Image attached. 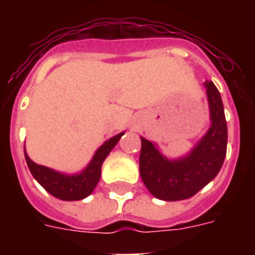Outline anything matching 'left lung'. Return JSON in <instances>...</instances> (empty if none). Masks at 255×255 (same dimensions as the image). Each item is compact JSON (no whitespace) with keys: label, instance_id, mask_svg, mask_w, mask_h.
Here are the masks:
<instances>
[{"label":"left lung","instance_id":"obj_1","mask_svg":"<svg viewBox=\"0 0 255 255\" xmlns=\"http://www.w3.org/2000/svg\"><path fill=\"white\" fill-rule=\"evenodd\" d=\"M204 85L212 124L189 155L169 160L161 155L156 144L140 137V176L144 185L156 198L180 201L192 197L217 176L224 164L228 144L224 104L213 82L205 81Z\"/></svg>","mask_w":255,"mask_h":255}]
</instances>
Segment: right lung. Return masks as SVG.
<instances>
[{"mask_svg": "<svg viewBox=\"0 0 255 255\" xmlns=\"http://www.w3.org/2000/svg\"><path fill=\"white\" fill-rule=\"evenodd\" d=\"M124 135V132H120L119 135L114 136L110 140H107L102 147L95 152L87 167L82 170L81 173L75 174H65L51 168L38 165L30 159L26 153L25 148V159L27 163L30 172L33 177L45 188L50 194L54 197L63 200V201H78L83 200L87 196L92 193L95 189L96 184L99 182L100 173H102V164L111 152V149L115 147L120 137Z\"/></svg>", "mask_w": 255, "mask_h": 255, "instance_id": "1", "label": "right lung"}]
</instances>
